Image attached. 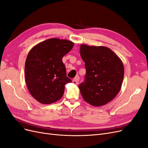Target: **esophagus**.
Instances as JSON below:
<instances>
[{"label":"esophagus","mask_w":148,"mask_h":148,"mask_svg":"<svg viewBox=\"0 0 148 148\" xmlns=\"http://www.w3.org/2000/svg\"><path fill=\"white\" fill-rule=\"evenodd\" d=\"M79 77H78V76H77V77H76L73 79V83H74V84H78V83H79Z\"/></svg>","instance_id":"esophagus-1"}]
</instances>
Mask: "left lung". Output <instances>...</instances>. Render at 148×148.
Returning <instances> with one entry per match:
<instances>
[{
	"instance_id": "1",
	"label": "left lung",
	"mask_w": 148,
	"mask_h": 148,
	"mask_svg": "<svg viewBox=\"0 0 148 148\" xmlns=\"http://www.w3.org/2000/svg\"><path fill=\"white\" fill-rule=\"evenodd\" d=\"M79 50L86 70L84 82L78 86L81 95L92 106H104L114 99L122 87V61L107 47L82 44Z\"/></svg>"
}]
</instances>
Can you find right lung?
<instances>
[{
	"label": "right lung",
	"mask_w": 148,
	"mask_h": 148,
	"mask_svg": "<svg viewBox=\"0 0 148 148\" xmlns=\"http://www.w3.org/2000/svg\"><path fill=\"white\" fill-rule=\"evenodd\" d=\"M74 46L66 39H48L29 51L25 66L26 86L34 99L50 104L63 96L65 84L71 83L66 75L62 58Z\"/></svg>",
	"instance_id": "right-lung-1"
}]
</instances>
